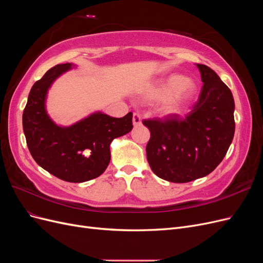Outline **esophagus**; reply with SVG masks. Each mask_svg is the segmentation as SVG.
Here are the masks:
<instances>
[{
  "mask_svg": "<svg viewBox=\"0 0 263 263\" xmlns=\"http://www.w3.org/2000/svg\"><path fill=\"white\" fill-rule=\"evenodd\" d=\"M133 124L135 126H138L141 124V116L138 113H134L133 114Z\"/></svg>",
  "mask_w": 263,
  "mask_h": 263,
  "instance_id": "esophagus-1",
  "label": "esophagus"
}]
</instances>
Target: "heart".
I'll return each mask as SVG.
<instances>
[{"label": "heart", "instance_id": "heart-1", "mask_svg": "<svg viewBox=\"0 0 263 263\" xmlns=\"http://www.w3.org/2000/svg\"><path fill=\"white\" fill-rule=\"evenodd\" d=\"M195 92L196 84L192 79L174 73L149 87L145 98L149 102H162L164 115H178L187 106Z\"/></svg>", "mask_w": 263, "mask_h": 263}]
</instances>
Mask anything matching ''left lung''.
<instances>
[{
	"label": "left lung",
	"mask_w": 263,
	"mask_h": 263,
	"mask_svg": "<svg viewBox=\"0 0 263 263\" xmlns=\"http://www.w3.org/2000/svg\"><path fill=\"white\" fill-rule=\"evenodd\" d=\"M203 86L197 102L185 116L144 119L150 130L147 160L156 176L186 183L208 176L221 162L235 134L232 91L214 70L196 65Z\"/></svg>",
	"instance_id": "8db88e82"
}]
</instances>
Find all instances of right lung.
I'll return each instance as SVG.
<instances>
[{
    "mask_svg": "<svg viewBox=\"0 0 263 263\" xmlns=\"http://www.w3.org/2000/svg\"><path fill=\"white\" fill-rule=\"evenodd\" d=\"M57 65L35 82L23 113V129L34 160L63 181L80 183L100 177L110 160L109 145L133 128V113L121 118L94 113L69 127L55 125L46 112L47 91L71 69Z\"/></svg>",
    "mask_w": 263,
    "mask_h": 263,
    "instance_id": "1",
    "label": "right lung"
}]
</instances>
